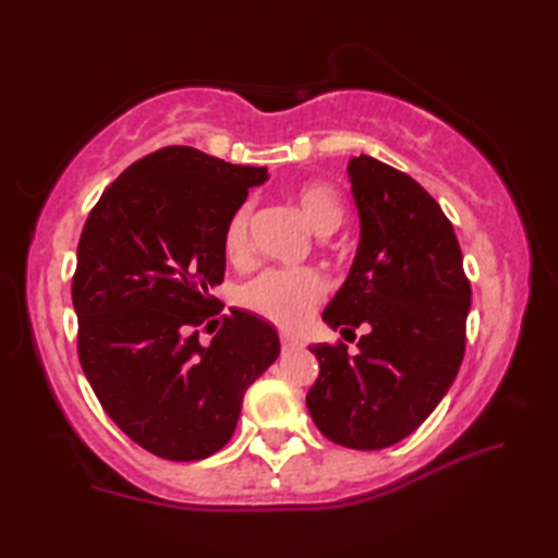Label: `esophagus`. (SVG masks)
I'll return each mask as SVG.
<instances>
[{
  "label": "esophagus",
  "mask_w": 558,
  "mask_h": 558,
  "mask_svg": "<svg viewBox=\"0 0 558 558\" xmlns=\"http://www.w3.org/2000/svg\"><path fill=\"white\" fill-rule=\"evenodd\" d=\"M280 345H282V350H290V348H298L300 340L290 333H280Z\"/></svg>",
  "instance_id": "obj_1"
}]
</instances>
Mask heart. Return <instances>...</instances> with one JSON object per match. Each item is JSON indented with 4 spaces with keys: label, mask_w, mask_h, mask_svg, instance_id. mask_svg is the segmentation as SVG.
<instances>
[{
    "label": "heart",
    "mask_w": 558,
    "mask_h": 558,
    "mask_svg": "<svg viewBox=\"0 0 558 558\" xmlns=\"http://www.w3.org/2000/svg\"><path fill=\"white\" fill-rule=\"evenodd\" d=\"M294 204L318 236L333 234L345 218L340 194L324 182L302 184L294 192ZM248 225H252V204H244L232 213L228 228H225V254L230 260H244L248 256V248H252ZM324 294L326 280L312 268H268L244 282L236 292V300L272 324L294 328L310 318L314 306L324 300Z\"/></svg>",
    "instance_id": "heart-1"
}]
</instances>
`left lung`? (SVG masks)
Returning <instances> with one entry per match:
<instances>
[{
    "label": "left lung",
    "mask_w": 558,
    "mask_h": 558,
    "mask_svg": "<svg viewBox=\"0 0 558 558\" xmlns=\"http://www.w3.org/2000/svg\"><path fill=\"white\" fill-rule=\"evenodd\" d=\"M348 174L360 246L324 322L372 330L352 357L345 342L310 348L318 378L306 408L333 444L378 450L417 429L456 381L472 292L453 225L410 174L372 156Z\"/></svg>",
    "instance_id": "obj_1"
}]
</instances>
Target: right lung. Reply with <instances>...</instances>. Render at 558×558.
Returning a JSON list of instances; mask_svg holds the SVG:
<instances>
[{
    "mask_svg": "<svg viewBox=\"0 0 558 558\" xmlns=\"http://www.w3.org/2000/svg\"><path fill=\"white\" fill-rule=\"evenodd\" d=\"M266 180V168L168 146L129 165L83 225L71 282L83 374L110 420L158 458L218 453L246 388L280 354L276 328L244 310L198 340L220 312L210 290L225 278V228Z\"/></svg>",
    "mask_w": 558,
    "mask_h": 558,
    "instance_id": "obj_1",
    "label": "right lung"
}]
</instances>
